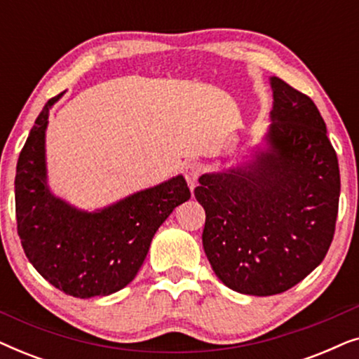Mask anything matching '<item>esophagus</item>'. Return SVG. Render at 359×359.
Here are the masks:
<instances>
[{"mask_svg": "<svg viewBox=\"0 0 359 359\" xmlns=\"http://www.w3.org/2000/svg\"><path fill=\"white\" fill-rule=\"evenodd\" d=\"M183 173H184L186 181H188L189 188L194 189L196 184H198V178L201 175V166L198 163H186Z\"/></svg>", "mask_w": 359, "mask_h": 359, "instance_id": "34e87169", "label": "esophagus"}]
</instances>
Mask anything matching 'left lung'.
Instances as JSON below:
<instances>
[{"label": "left lung", "instance_id": "8db88e82", "mask_svg": "<svg viewBox=\"0 0 359 359\" xmlns=\"http://www.w3.org/2000/svg\"><path fill=\"white\" fill-rule=\"evenodd\" d=\"M269 83L266 147L243 165L203 175L194 189L215 276L250 296L287 291L322 263L340 198L337 154L317 106L281 78Z\"/></svg>", "mask_w": 359, "mask_h": 359}]
</instances>
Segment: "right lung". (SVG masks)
Returning <instances> with one entry per match:
<instances>
[{"mask_svg": "<svg viewBox=\"0 0 359 359\" xmlns=\"http://www.w3.org/2000/svg\"><path fill=\"white\" fill-rule=\"evenodd\" d=\"M62 95L43 106L19 155L18 235L29 262L52 286L80 299L109 296L135 278L156 230L191 193L178 175L95 212L53 196L47 184L46 129L48 109Z\"/></svg>", "mask_w": 359, "mask_h": 359, "instance_id": "add662e5", "label": "right lung"}]
</instances>
